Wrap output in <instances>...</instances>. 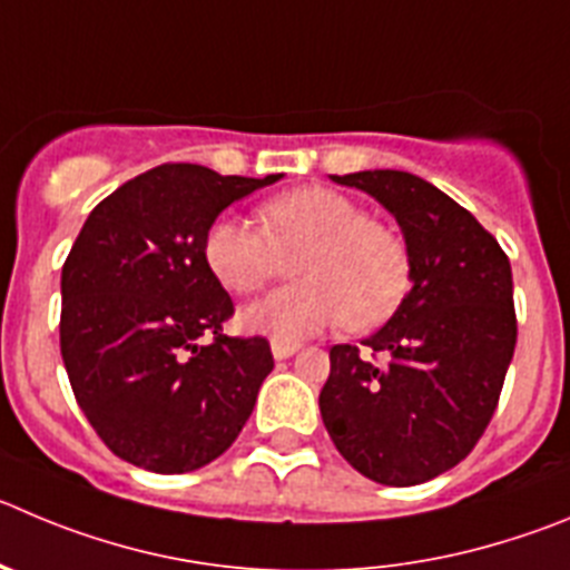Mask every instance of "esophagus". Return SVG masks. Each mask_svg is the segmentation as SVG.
Listing matches in <instances>:
<instances>
[{
	"label": "esophagus",
	"mask_w": 570,
	"mask_h": 570,
	"mask_svg": "<svg viewBox=\"0 0 570 570\" xmlns=\"http://www.w3.org/2000/svg\"><path fill=\"white\" fill-rule=\"evenodd\" d=\"M299 350V344H291V342H271V353H274L276 362H285L291 358Z\"/></svg>",
	"instance_id": "esophagus-1"
}]
</instances>
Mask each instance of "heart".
I'll use <instances>...</instances> for the list:
<instances>
[{
  "label": "heart",
  "mask_w": 570,
  "mask_h": 570,
  "mask_svg": "<svg viewBox=\"0 0 570 570\" xmlns=\"http://www.w3.org/2000/svg\"><path fill=\"white\" fill-rule=\"evenodd\" d=\"M263 228L223 214L206 234V263L234 294H257L294 264V282L243 311V327L274 342H299L347 322L379 325L399 305L410 279L406 245L393 228L333 189L307 186L274 197L259 212Z\"/></svg>",
  "instance_id": "1"
}]
</instances>
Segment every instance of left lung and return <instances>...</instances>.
I'll return each mask as SVG.
<instances>
[{"label": "left lung", "mask_w": 570, "mask_h": 570, "mask_svg": "<svg viewBox=\"0 0 570 570\" xmlns=\"http://www.w3.org/2000/svg\"><path fill=\"white\" fill-rule=\"evenodd\" d=\"M399 223L410 291L364 353L333 344L322 421L350 466L417 487L458 466L489 426L517 344L514 282L498 239L424 177L331 175Z\"/></svg>", "instance_id": "8db88e82"}]
</instances>
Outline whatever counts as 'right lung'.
Masks as SVG:
<instances>
[{
  "mask_svg": "<svg viewBox=\"0 0 570 570\" xmlns=\"http://www.w3.org/2000/svg\"><path fill=\"white\" fill-rule=\"evenodd\" d=\"M279 177L155 166L98 203L72 243L61 358L92 430L132 466L195 472L257 404L274 356L263 336H223L234 305L203 245L232 203Z\"/></svg>",
  "mask_w": 570,
  "mask_h": 570,
  "instance_id": "add662e5",
  "label": "right lung"
}]
</instances>
